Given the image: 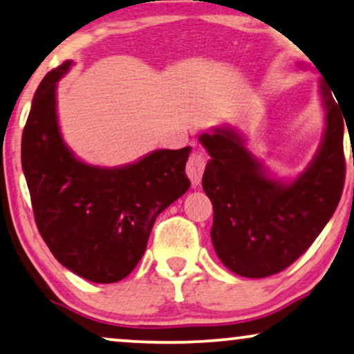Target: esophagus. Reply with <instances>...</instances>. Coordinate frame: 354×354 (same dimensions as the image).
Segmentation results:
<instances>
[{"instance_id":"1","label":"esophagus","mask_w":354,"mask_h":354,"mask_svg":"<svg viewBox=\"0 0 354 354\" xmlns=\"http://www.w3.org/2000/svg\"><path fill=\"white\" fill-rule=\"evenodd\" d=\"M205 167H206V158L203 156V153L193 151L187 162V176L190 177L193 185H200Z\"/></svg>"}]
</instances>
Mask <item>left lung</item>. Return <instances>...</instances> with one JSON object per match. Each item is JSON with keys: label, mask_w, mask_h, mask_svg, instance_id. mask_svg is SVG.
Segmentation results:
<instances>
[{"label": "left lung", "mask_w": 354, "mask_h": 354, "mask_svg": "<svg viewBox=\"0 0 354 354\" xmlns=\"http://www.w3.org/2000/svg\"><path fill=\"white\" fill-rule=\"evenodd\" d=\"M298 67L306 69L298 62ZM327 80L319 82L326 130L313 161L293 180L270 176L232 127H214L200 143L211 159L203 188L214 209L217 258L248 279L269 277L295 263L335 212L345 183V114Z\"/></svg>", "instance_id": "1"}]
</instances>
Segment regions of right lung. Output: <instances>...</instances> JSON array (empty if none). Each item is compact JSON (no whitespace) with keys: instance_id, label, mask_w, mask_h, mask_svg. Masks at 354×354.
I'll return each instance as SVG.
<instances>
[{"instance_id":"add662e5","label":"right lung","mask_w":354,"mask_h":354,"mask_svg":"<svg viewBox=\"0 0 354 354\" xmlns=\"http://www.w3.org/2000/svg\"><path fill=\"white\" fill-rule=\"evenodd\" d=\"M71 66L66 61L38 85L22 133V169L53 256L82 279L114 283L140 263L156 217L190 187L192 148L154 149L119 167L82 161L57 124V82Z\"/></svg>"}]
</instances>
